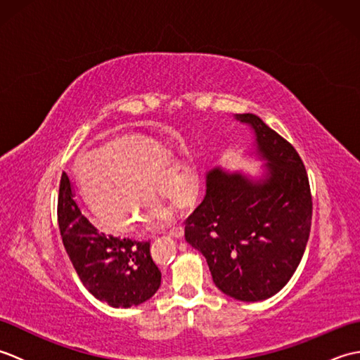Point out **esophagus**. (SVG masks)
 <instances>
[{
    "mask_svg": "<svg viewBox=\"0 0 360 360\" xmlns=\"http://www.w3.org/2000/svg\"><path fill=\"white\" fill-rule=\"evenodd\" d=\"M168 235L170 236H173V238H181L182 235H184V227L182 226H173L170 231H168Z\"/></svg>",
    "mask_w": 360,
    "mask_h": 360,
    "instance_id": "1",
    "label": "esophagus"
}]
</instances>
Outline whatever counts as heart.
<instances>
[{
	"mask_svg": "<svg viewBox=\"0 0 360 360\" xmlns=\"http://www.w3.org/2000/svg\"><path fill=\"white\" fill-rule=\"evenodd\" d=\"M75 179L89 207L112 231L133 229L137 218L167 223L172 212L153 196L155 186L174 207L186 209L195 201L200 181L192 159L172 160L158 143L134 137L110 141L80 156Z\"/></svg>",
	"mask_w": 360,
	"mask_h": 360,
	"instance_id": "b5f03b06",
	"label": "heart"
}]
</instances>
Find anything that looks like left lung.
Wrapping results in <instances>:
<instances>
[{"mask_svg": "<svg viewBox=\"0 0 360 360\" xmlns=\"http://www.w3.org/2000/svg\"><path fill=\"white\" fill-rule=\"evenodd\" d=\"M72 184L63 172L57 218L63 246L91 294L112 308L147 302L160 286V271L150 255V241L103 233L83 215Z\"/></svg>", "mask_w": 360, "mask_h": 360, "instance_id": "obj_1", "label": "left lung"}]
</instances>
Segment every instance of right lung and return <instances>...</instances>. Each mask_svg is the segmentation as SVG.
Segmentation results:
<instances>
[{
  "label": "right lung",
  "instance_id": "obj_1",
  "mask_svg": "<svg viewBox=\"0 0 360 360\" xmlns=\"http://www.w3.org/2000/svg\"><path fill=\"white\" fill-rule=\"evenodd\" d=\"M257 136L266 179L213 168L202 202L186 221V240L207 259L213 283L241 302L275 295L307 249L312 198L295 148L255 114H236Z\"/></svg>",
  "mask_w": 360,
  "mask_h": 360
}]
</instances>
